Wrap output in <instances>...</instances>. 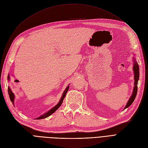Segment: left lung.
Returning a JSON list of instances; mask_svg holds the SVG:
<instances>
[{"instance_id": "8db88e82", "label": "left lung", "mask_w": 148, "mask_h": 148, "mask_svg": "<svg viewBox=\"0 0 148 148\" xmlns=\"http://www.w3.org/2000/svg\"><path fill=\"white\" fill-rule=\"evenodd\" d=\"M134 67H133V70H134V90H133V92L131 97H130L129 101L127 102V103L126 104V106H125V109L127 108L128 107H129L131 106L132 103L134 102V99L136 97V95H137V84H138V81L139 79V66L138 64L137 63V62H136L135 61V59H134Z\"/></svg>"}]
</instances>
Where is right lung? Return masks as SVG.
I'll return each instance as SVG.
<instances>
[{
	"label": "right lung",
	"instance_id": "1",
	"mask_svg": "<svg viewBox=\"0 0 148 148\" xmlns=\"http://www.w3.org/2000/svg\"><path fill=\"white\" fill-rule=\"evenodd\" d=\"M8 79H10V76H9V75H8ZM69 86H68L67 87H66V90H64V92H63V93H62V97H61V99H60V101H59V103L55 106L54 108H53L52 109H51L49 112H47V113H45V114H44V115H40L39 117H38V118H36V119H37V120H39V119H45V118H47V117H48V116H49L50 115H51L52 114H53L54 112L60 107L61 106V105L62 104V101H63V99H64V98H65V97H66V93H67V91H68V90H69ZM8 94H9V97H10V100H11V101L13 103V104H14V93L12 92V91H11V88H10V87H8Z\"/></svg>",
	"mask_w": 148,
	"mask_h": 148
}]
</instances>
